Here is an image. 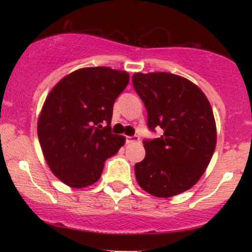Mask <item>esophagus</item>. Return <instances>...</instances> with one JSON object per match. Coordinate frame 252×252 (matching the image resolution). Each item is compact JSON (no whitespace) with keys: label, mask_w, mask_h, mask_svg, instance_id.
I'll list each match as a JSON object with an SVG mask.
<instances>
[{"label":"esophagus","mask_w":252,"mask_h":252,"mask_svg":"<svg viewBox=\"0 0 252 252\" xmlns=\"http://www.w3.org/2000/svg\"><path fill=\"white\" fill-rule=\"evenodd\" d=\"M126 143H136V142H140V137L138 136H126Z\"/></svg>","instance_id":"esophagus-1"}]
</instances>
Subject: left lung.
I'll use <instances>...</instances> for the list:
<instances>
[{"mask_svg":"<svg viewBox=\"0 0 252 252\" xmlns=\"http://www.w3.org/2000/svg\"><path fill=\"white\" fill-rule=\"evenodd\" d=\"M132 85L146 106L148 128L163 135L144 140L146 158L135 164L141 189L158 198L189 189L209 166L217 130L209 99L195 84L167 72L135 73Z\"/></svg>","mask_w":252,"mask_h":252,"instance_id":"1","label":"left lung"}]
</instances>
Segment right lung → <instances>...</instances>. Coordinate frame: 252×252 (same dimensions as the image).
<instances>
[{
    "instance_id": "obj_1",
    "label": "right lung",
    "mask_w": 252,
    "mask_h": 252,
    "mask_svg": "<svg viewBox=\"0 0 252 252\" xmlns=\"http://www.w3.org/2000/svg\"><path fill=\"white\" fill-rule=\"evenodd\" d=\"M129 83L126 71L85 67L51 90L37 121L43 156L63 184L83 189L102 175L104 162L126 142L112 134V109Z\"/></svg>"
}]
</instances>
